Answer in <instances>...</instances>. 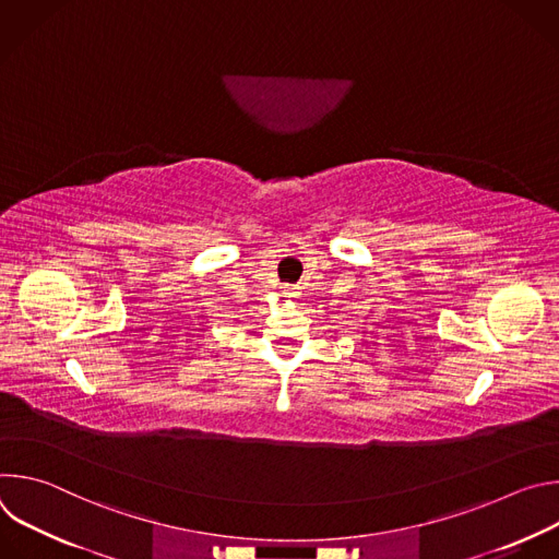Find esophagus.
<instances>
[{
	"mask_svg": "<svg viewBox=\"0 0 559 559\" xmlns=\"http://www.w3.org/2000/svg\"><path fill=\"white\" fill-rule=\"evenodd\" d=\"M283 296L287 298V300H294L296 296H298V287H292V285H285L283 287Z\"/></svg>",
	"mask_w": 559,
	"mask_h": 559,
	"instance_id": "1",
	"label": "esophagus"
}]
</instances>
